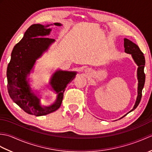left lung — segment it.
<instances>
[{
	"label": "left lung",
	"mask_w": 152,
	"mask_h": 152,
	"mask_svg": "<svg viewBox=\"0 0 152 152\" xmlns=\"http://www.w3.org/2000/svg\"><path fill=\"white\" fill-rule=\"evenodd\" d=\"M124 48L125 52L132 55V57H133L135 63L137 64V65L138 66L137 70V76L138 80V96L133 108L129 112H131V111L134 110L137 107L138 105L139 104L142 98V89L144 88L145 83V78H146V76H145V74L144 72L145 65V57L144 56V53L142 52L139 47H138L136 44L133 43V42L127 39V38H124Z\"/></svg>",
	"instance_id": "left-lung-1"
}]
</instances>
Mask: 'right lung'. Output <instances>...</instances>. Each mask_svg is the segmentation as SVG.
<instances>
[{"label":"right lung","instance_id":"add662e5","mask_svg":"<svg viewBox=\"0 0 152 152\" xmlns=\"http://www.w3.org/2000/svg\"><path fill=\"white\" fill-rule=\"evenodd\" d=\"M51 25L44 26L34 24L28 28L23 37L15 44L12 51L11 59L6 72L10 96L25 112L36 116L50 114L60 107L65 88L76 74L75 72L61 70H58L53 74L50 85L57 93V98L51 106L42 107L40 99L31 93L29 84L26 80L27 75L30 73L36 60L55 41L53 38L44 37L50 34L51 29L46 28ZM54 25H61L59 23H55Z\"/></svg>","mask_w":152,"mask_h":152}]
</instances>
